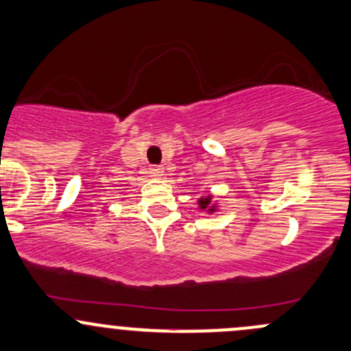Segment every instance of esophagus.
<instances>
[{"label": "esophagus", "instance_id": "34e87169", "mask_svg": "<svg viewBox=\"0 0 351 351\" xmlns=\"http://www.w3.org/2000/svg\"><path fill=\"white\" fill-rule=\"evenodd\" d=\"M163 166H151L149 173L153 178H161V176H163Z\"/></svg>", "mask_w": 351, "mask_h": 351}]
</instances>
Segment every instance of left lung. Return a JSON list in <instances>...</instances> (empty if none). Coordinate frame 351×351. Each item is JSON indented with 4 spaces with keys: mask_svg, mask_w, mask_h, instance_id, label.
Listing matches in <instances>:
<instances>
[{
    "mask_svg": "<svg viewBox=\"0 0 351 351\" xmlns=\"http://www.w3.org/2000/svg\"><path fill=\"white\" fill-rule=\"evenodd\" d=\"M197 205H198V208L202 210V212H206L208 215H212V213H217V212H219V208H220L219 204L213 200L212 193H208V195H205V197L198 198Z\"/></svg>",
    "mask_w": 351,
    "mask_h": 351,
    "instance_id": "1",
    "label": "left lung"
}]
</instances>
